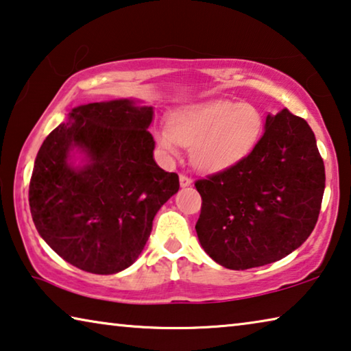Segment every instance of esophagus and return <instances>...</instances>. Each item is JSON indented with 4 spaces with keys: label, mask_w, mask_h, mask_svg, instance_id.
Masks as SVG:
<instances>
[{
    "label": "esophagus",
    "mask_w": 351,
    "mask_h": 351,
    "mask_svg": "<svg viewBox=\"0 0 351 351\" xmlns=\"http://www.w3.org/2000/svg\"><path fill=\"white\" fill-rule=\"evenodd\" d=\"M180 184H181V187H187L192 184V180L186 175H180Z\"/></svg>",
    "instance_id": "1"
}]
</instances>
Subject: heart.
I'll return each instance as SVG.
<instances>
[{
  "mask_svg": "<svg viewBox=\"0 0 351 351\" xmlns=\"http://www.w3.org/2000/svg\"><path fill=\"white\" fill-rule=\"evenodd\" d=\"M263 132V115L253 104L232 99L189 104L169 119V130L156 131V142L169 156L191 147V159L204 171H219L241 162L253 152Z\"/></svg>",
  "mask_w": 351,
  "mask_h": 351,
  "instance_id": "heart-1",
  "label": "heart"
}]
</instances>
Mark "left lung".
<instances>
[{"label": "left lung", "mask_w": 351, "mask_h": 351, "mask_svg": "<svg viewBox=\"0 0 351 351\" xmlns=\"http://www.w3.org/2000/svg\"><path fill=\"white\" fill-rule=\"evenodd\" d=\"M202 214L198 241L231 270L291 254L311 236L325 191V165L306 120L282 109L265 119L253 152L195 182Z\"/></svg>", "instance_id": "obj_1"}]
</instances>
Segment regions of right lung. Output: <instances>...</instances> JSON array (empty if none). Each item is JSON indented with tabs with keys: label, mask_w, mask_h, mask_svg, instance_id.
<instances>
[{
	"label": "right lung",
	"mask_w": 351,
	"mask_h": 351,
	"mask_svg": "<svg viewBox=\"0 0 351 351\" xmlns=\"http://www.w3.org/2000/svg\"><path fill=\"white\" fill-rule=\"evenodd\" d=\"M153 115L152 106L132 98L77 106L38 149L29 182L32 220L77 269L112 275L134 264L154 215L180 189L178 175L153 158Z\"/></svg>",
	"instance_id": "1"
}]
</instances>
